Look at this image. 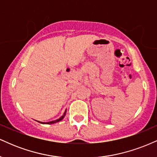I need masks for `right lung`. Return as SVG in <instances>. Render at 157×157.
<instances>
[{
    "mask_svg": "<svg viewBox=\"0 0 157 157\" xmlns=\"http://www.w3.org/2000/svg\"><path fill=\"white\" fill-rule=\"evenodd\" d=\"M66 111H65V113H63V115L62 117L60 119H58V120H54V121H52V122H46V124H52V123H55V122H57L59 121H60V120H62L63 119V117H65V115H66ZM40 123H44V122H40Z\"/></svg>",
    "mask_w": 157,
    "mask_h": 157,
    "instance_id": "1",
    "label": "right lung"
}]
</instances>
